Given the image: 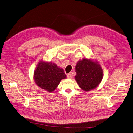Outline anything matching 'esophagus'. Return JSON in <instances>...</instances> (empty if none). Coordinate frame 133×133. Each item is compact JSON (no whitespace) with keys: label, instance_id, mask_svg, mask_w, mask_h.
Listing matches in <instances>:
<instances>
[{"label":"esophagus","instance_id":"34e87169","mask_svg":"<svg viewBox=\"0 0 133 133\" xmlns=\"http://www.w3.org/2000/svg\"><path fill=\"white\" fill-rule=\"evenodd\" d=\"M67 78H68V79H71V78H72V75H71V73L67 74Z\"/></svg>","mask_w":133,"mask_h":133}]
</instances>
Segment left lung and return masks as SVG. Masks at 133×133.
Returning a JSON list of instances; mask_svg holds the SVG:
<instances>
[{
	"label": "left lung",
	"instance_id": "8db88e82",
	"mask_svg": "<svg viewBox=\"0 0 133 133\" xmlns=\"http://www.w3.org/2000/svg\"><path fill=\"white\" fill-rule=\"evenodd\" d=\"M75 80L85 91H91L98 85L103 79V70L99 64L90 59H83L75 66Z\"/></svg>",
	"mask_w": 133,
	"mask_h": 133
}]
</instances>
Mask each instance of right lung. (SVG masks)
Listing matches in <instances>:
<instances>
[{
    "label": "right lung",
    "mask_w": 133,
    "mask_h": 133,
    "mask_svg": "<svg viewBox=\"0 0 133 133\" xmlns=\"http://www.w3.org/2000/svg\"><path fill=\"white\" fill-rule=\"evenodd\" d=\"M66 78L63 69L54 63L41 61L34 72V80L40 88L52 92L59 85L62 79Z\"/></svg>",
    "instance_id": "obj_1"
}]
</instances>
